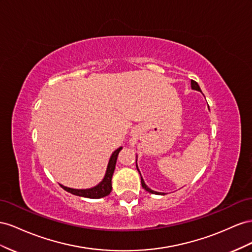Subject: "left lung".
Listing matches in <instances>:
<instances>
[{
    "mask_svg": "<svg viewBox=\"0 0 252 252\" xmlns=\"http://www.w3.org/2000/svg\"><path fill=\"white\" fill-rule=\"evenodd\" d=\"M191 89H192V90H195V91H198V92L202 93V90H200L199 85L197 84V82H195L194 80H191ZM136 157H137V156H136ZM136 168H137V170H138V172H139V174H140V171H139L138 166H137V159H136ZM140 178H141V185H142V188H143V189H146V191H148V192H150V193H152V194H158V195H164V193H162V192H157V191H154V190H152V189H150L149 187L146 185L145 181H143V178H142L141 174H140Z\"/></svg>",
    "mask_w": 252,
    "mask_h": 252,
    "instance_id": "1",
    "label": "left lung"
}]
</instances>
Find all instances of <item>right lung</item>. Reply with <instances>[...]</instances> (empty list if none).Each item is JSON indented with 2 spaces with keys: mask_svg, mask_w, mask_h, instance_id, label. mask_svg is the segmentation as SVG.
Masks as SVG:
<instances>
[{
  "mask_svg": "<svg viewBox=\"0 0 252 252\" xmlns=\"http://www.w3.org/2000/svg\"><path fill=\"white\" fill-rule=\"evenodd\" d=\"M121 150H122V147L114 151L113 154L110 157L109 163H107L105 175L102 181L100 182L97 186L93 187V188H90V189H73L62 185L60 186L65 191L74 194V195H77V196H82L86 198H102L104 196H107L112 191V177L115 171V166H116L118 154Z\"/></svg>",
  "mask_w": 252,
  "mask_h": 252,
  "instance_id": "1",
  "label": "right lung"
}]
</instances>
